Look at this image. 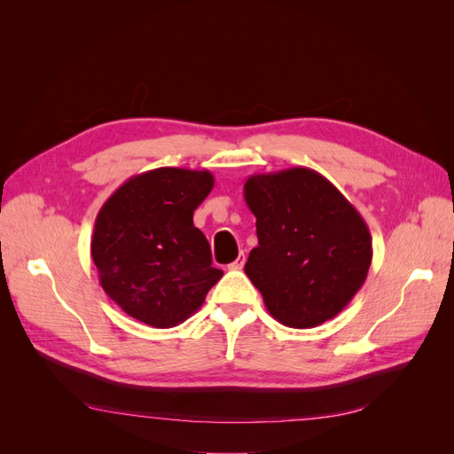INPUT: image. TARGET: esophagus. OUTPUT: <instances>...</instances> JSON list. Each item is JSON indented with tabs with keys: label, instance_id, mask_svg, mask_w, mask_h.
<instances>
[{
	"label": "esophagus",
	"instance_id": "obj_1",
	"mask_svg": "<svg viewBox=\"0 0 454 454\" xmlns=\"http://www.w3.org/2000/svg\"><path fill=\"white\" fill-rule=\"evenodd\" d=\"M244 263H246V257H244V254H240L235 261H232V263L229 265V269H232V270H239V269H242L244 267Z\"/></svg>",
	"mask_w": 454,
	"mask_h": 454
}]
</instances>
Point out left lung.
Masks as SVG:
<instances>
[{
	"mask_svg": "<svg viewBox=\"0 0 454 454\" xmlns=\"http://www.w3.org/2000/svg\"><path fill=\"white\" fill-rule=\"evenodd\" d=\"M244 200L259 240L244 272L269 314L297 329L335 318L364 286L373 259L360 212L305 167L250 176Z\"/></svg>",
	"mask_w": 454,
	"mask_h": 454,
	"instance_id": "obj_1",
	"label": "left lung"
}]
</instances>
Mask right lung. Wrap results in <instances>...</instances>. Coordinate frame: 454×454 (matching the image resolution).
<instances>
[{
	"mask_svg": "<svg viewBox=\"0 0 454 454\" xmlns=\"http://www.w3.org/2000/svg\"><path fill=\"white\" fill-rule=\"evenodd\" d=\"M212 187L208 170L162 167L132 176L104 202L90 254L104 292L132 318L160 329L182 324L223 277L193 225Z\"/></svg>",
	"mask_w": 454,
	"mask_h": 454,
	"instance_id": "add662e5",
	"label": "right lung"
}]
</instances>
